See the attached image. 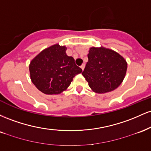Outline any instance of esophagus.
I'll use <instances>...</instances> for the list:
<instances>
[{"label": "esophagus", "instance_id": "1", "mask_svg": "<svg viewBox=\"0 0 151 151\" xmlns=\"http://www.w3.org/2000/svg\"><path fill=\"white\" fill-rule=\"evenodd\" d=\"M81 70H84V67H85V65H84V64H82V65H81Z\"/></svg>", "mask_w": 151, "mask_h": 151}]
</instances>
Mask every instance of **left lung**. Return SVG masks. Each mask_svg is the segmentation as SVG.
I'll list each match as a JSON object with an SVG mask.
<instances>
[{"mask_svg": "<svg viewBox=\"0 0 151 151\" xmlns=\"http://www.w3.org/2000/svg\"><path fill=\"white\" fill-rule=\"evenodd\" d=\"M88 59L82 75L94 92H109L121 84L127 63L119 54L104 47H91Z\"/></svg>", "mask_w": 151, "mask_h": 151, "instance_id": "obj_1", "label": "left lung"}]
</instances>
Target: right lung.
Returning a JSON list of instances; mask_svg holds the SVG:
<instances>
[{"label":"right lung","instance_id":"right-lung-1","mask_svg":"<svg viewBox=\"0 0 151 151\" xmlns=\"http://www.w3.org/2000/svg\"><path fill=\"white\" fill-rule=\"evenodd\" d=\"M65 46L55 45L41 52L30 62V78L38 89L45 94H58L70 85L82 70L72 57L67 56Z\"/></svg>","mask_w":151,"mask_h":151}]
</instances>
